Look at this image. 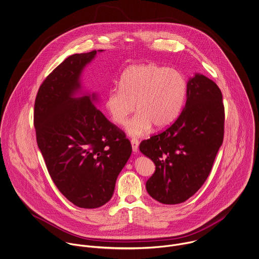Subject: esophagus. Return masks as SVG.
<instances>
[{
	"instance_id": "1",
	"label": "esophagus",
	"mask_w": 259,
	"mask_h": 259,
	"mask_svg": "<svg viewBox=\"0 0 259 259\" xmlns=\"http://www.w3.org/2000/svg\"><path fill=\"white\" fill-rule=\"evenodd\" d=\"M131 144H132V149H133V152L137 153L138 152V147H139V141L135 138L131 139Z\"/></svg>"
}]
</instances>
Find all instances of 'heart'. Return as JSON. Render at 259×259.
I'll use <instances>...</instances> for the list:
<instances>
[{
  "label": "heart",
  "instance_id": "b5f03b06",
  "mask_svg": "<svg viewBox=\"0 0 259 259\" xmlns=\"http://www.w3.org/2000/svg\"><path fill=\"white\" fill-rule=\"evenodd\" d=\"M188 93V80L181 72L154 63L129 66L119 88L109 90L105 106L118 125H125L130 114L138 113L127 124L130 136L147 134L152 125L158 129L171 125L180 115Z\"/></svg>",
  "mask_w": 259,
  "mask_h": 259
}]
</instances>
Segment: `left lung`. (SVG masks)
<instances>
[{
  "label": "left lung",
  "instance_id": "obj_1",
  "mask_svg": "<svg viewBox=\"0 0 259 259\" xmlns=\"http://www.w3.org/2000/svg\"><path fill=\"white\" fill-rule=\"evenodd\" d=\"M225 107L219 87L196 73L188 81L185 108L162 133L140 144L156 171L147 181L148 194L165 204L195 195L207 179L224 141Z\"/></svg>",
  "mask_w": 259,
  "mask_h": 259
}]
</instances>
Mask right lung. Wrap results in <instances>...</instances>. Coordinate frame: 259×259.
<instances>
[{
    "label": "right lung",
    "instance_id": "add662e5",
    "mask_svg": "<svg viewBox=\"0 0 259 259\" xmlns=\"http://www.w3.org/2000/svg\"><path fill=\"white\" fill-rule=\"evenodd\" d=\"M96 54L65 58L41 83L33 112L36 142L51 178L68 201L82 208L110 201L132 153L125 133L94 105L96 94L76 96L81 72Z\"/></svg>",
    "mask_w": 259,
    "mask_h": 259
}]
</instances>
